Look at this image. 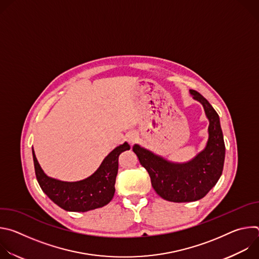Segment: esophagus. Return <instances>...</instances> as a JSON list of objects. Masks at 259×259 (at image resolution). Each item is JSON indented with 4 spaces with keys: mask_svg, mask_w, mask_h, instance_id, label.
Listing matches in <instances>:
<instances>
[{
    "mask_svg": "<svg viewBox=\"0 0 259 259\" xmlns=\"http://www.w3.org/2000/svg\"><path fill=\"white\" fill-rule=\"evenodd\" d=\"M129 142H130L131 144H133V143H134V138H133V137H130V138H129Z\"/></svg>",
    "mask_w": 259,
    "mask_h": 259,
    "instance_id": "1",
    "label": "esophagus"
}]
</instances>
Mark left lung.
<instances>
[{
	"label": "left lung",
	"instance_id": "left-lung-1",
	"mask_svg": "<svg viewBox=\"0 0 259 259\" xmlns=\"http://www.w3.org/2000/svg\"><path fill=\"white\" fill-rule=\"evenodd\" d=\"M191 95L199 101L209 121L205 149L187 163H172L138 144L133 152L149 172L152 186L164 200L174 203L195 202L204 198L217 183L225 164L226 146L219 116L208 100L195 90Z\"/></svg>",
	"mask_w": 259,
	"mask_h": 259
}]
</instances>
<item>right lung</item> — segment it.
<instances>
[{
  "instance_id": "obj_1",
  "label": "right lung",
  "mask_w": 259,
  "mask_h": 259,
  "mask_svg": "<svg viewBox=\"0 0 259 259\" xmlns=\"http://www.w3.org/2000/svg\"><path fill=\"white\" fill-rule=\"evenodd\" d=\"M130 150L127 142L117 146L89 177L75 182L61 181L45 174L32 149L36 180L42 191L57 206L69 212H86L101 208L112 201L119 168V156Z\"/></svg>"
}]
</instances>
